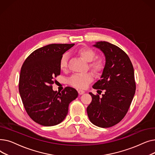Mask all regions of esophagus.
Returning <instances> with one entry per match:
<instances>
[{
  "label": "esophagus",
  "mask_w": 155,
  "mask_h": 155,
  "mask_svg": "<svg viewBox=\"0 0 155 155\" xmlns=\"http://www.w3.org/2000/svg\"><path fill=\"white\" fill-rule=\"evenodd\" d=\"M78 92L79 95H82V94H84L85 93V91H82V90H78Z\"/></svg>",
  "instance_id": "1"
}]
</instances>
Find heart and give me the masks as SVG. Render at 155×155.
<instances>
[{
  "label": "heart",
  "instance_id": "obj_1",
  "mask_svg": "<svg viewBox=\"0 0 155 155\" xmlns=\"http://www.w3.org/2000/svg\"><path fill=\"white\" fill-rule=\"evenodd\" d=\"M77 53L87 62H90L89 67L96 73L101 72L103 70L105 66V61L102 58H97L94 61L95 53L90 48H83L77 51ZM68 56L64 54L61 57L60 60V67L62 70H66L68 65ZM94 79V75L91 73H77L73 75L68 80L69 84L75 87L78 88H85Z\"/></svg>",
  "mask_w": 155,
  "mask_h": 155
}]
</instances>
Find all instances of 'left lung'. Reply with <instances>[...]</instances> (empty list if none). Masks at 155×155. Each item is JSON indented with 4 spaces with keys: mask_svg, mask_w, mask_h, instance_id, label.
<instances>
[{
    "mask_svg": "<svg viewBox=\"0 0 155 155\" xmlns=\"http://www.w3.org/2000/svg\"><path fill=\"white\" fill-rule=\"evenodd\" d=\"M93 46L104 53L105 63L101 79L92 87L105 93L100 97L89 92L92 101L87 112L92 124L109 127L124 118L133 99L136 91L134 68L129 56L117 46L98 41Z\"/></svg>",
    "mask_w": 155,
    "mask_h": 155,
    "instance_id": "obj_1",
    "label": "left lung"
}]
</instances>
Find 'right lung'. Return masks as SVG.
Returning a JSON list of instances; mask_svg holds the SVG:
<instances>
[{
  "instance_id": "obj_1",
  "label": "right lung",
  "mask_w": 155,
  "mask_h": 155,
  "mask_svg": "<svg viewBox=\"0 0 155 155\" xmlns=\"http://www.w3.org/2000/svg\"><path fill=\"white\" fill-rule=\"evenodd\" d=\"M75 44H50L37 49L21 67L19 91L29 116L38 124L53 126L66 117L70 103L78 97L75 88L53 90V78L60 75L62 55Z\"/></svg>"
}]
</instances>
